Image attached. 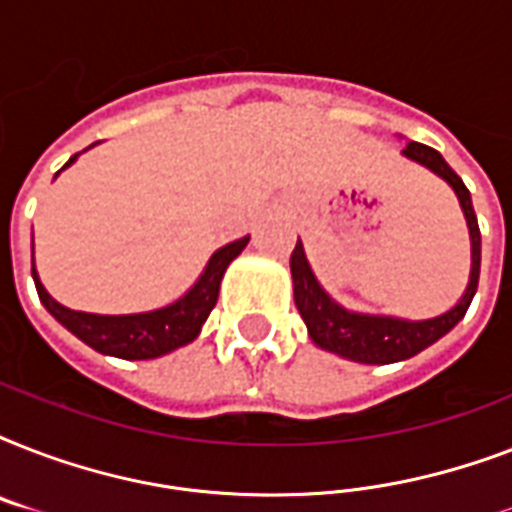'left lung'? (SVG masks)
<instances>
[{"instance_id": "8db88e82", "label": "left lung", "mask_w": 512, "mask_h": 512, "mask_svg": "<svg viewBox=\"0 0 512 512\" xmlns=\"http://www.w3.org/2000/svg\"><path fill=\"white\" fill-rule=\"evenodd\" d=\"M401 156L422 164L425 170L438 175L454 191L460 201L462 215L470 233V279L454 308L433 319H398V316H380V313H358L340 305L327 289L321 287L313 273L308 257H305L303 241L297 239V247L289 257L292 268V287H295V305L303 316L311 340L321 350L337 353L340 358L358 361V364H396L417 356L420 350L430 348L444 335H449L468 313L473 295L478 289V273H481V231H478L476 212L470 191L460 180V175L444 162V156L430 146L409 140Z\"/></svg>"}]
</instances>
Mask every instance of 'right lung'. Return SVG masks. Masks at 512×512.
<instances>
[{
    "mask_svg": "<svg viewBox=\"0 0 512 512\" xmlns=\"http://www.w3.org/2000/svg\"><path fill=\"white\" fill-rule=\"evenodd\" d=\"M95 146V143H92ZM79 159V154L71 156L66 167ZM63 167V170H66ZM249 244V236L236 239L231 244H225L209 257L204 271L193 287L180 295L175 303L164 305V308H154V311L143 313H119V316H108V313H87L74 311L60 305L55 297L44 289L39 273H36L34 255H31V276H34L36 292L39 300L60 321L63 327L76 335L82 342H87L92 350L106 353V356L127 358V361H148V358L167 356L172 350L183 348L188 342L199 337L204 321L212 313L220 295V281L225 276V268L241 255V249ZM34 252V249H31Z\"/></svg>",
    "mask_w": 512,
    "mask_h": 512,
    "instance_id": "add662e5",
    "label": "right lung"
}]
</instances>
